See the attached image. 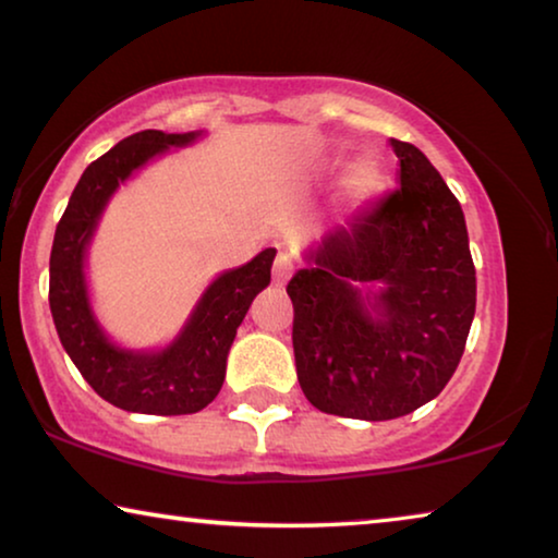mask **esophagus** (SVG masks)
Instances as JSON below:
<instances>
[{
    "mask_svg": "<svg viewBox=\"0 0 558 558\" xmlns=\"http://www.w3.org/2000/svg\"><path fill=\"white\" fill-rule=\"evenodd\" d=\"M290 272H293V260H290V255L286 251H280L276 255V263H272V278H276V282H282Z\"/></svg>",
    "mask_w": 558,
    "mask_h": 558,
    "instance_id": "esophagus-1",
    "label": "esophagus"
}]
</instances>
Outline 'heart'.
Here are the masks:
<instances>
[{
    "label": "heart",
    "mask_w": 558,
    "mask_h": 558,
    "mask_svg": "<svg viewBox=\"0 0 558 558\" xmlns=\"http://www.w3.org/2000/svg\"><path fill=\"white\" fill-rule=\"evenodd\" d=\"M351 185H353L355 193L363 195L365 190H368V187L373 185V174H371L368 170H359V172H355V178H353Z\"/></svg>",
    "instance_id": "obj_1"
}]
</instances>
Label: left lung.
<instances>
[{
	"mask_svg": "<svg viewBox=\"0 0 558 558\" xmlns=\"http://www.w3.org/2000/svg\"><path fill=\"white\" fill-rule=\"evenodd\" d=\"M390 147L401 185L328 232L313 268L286 288L303 393L345 418L390 421L436 398L476 313L459 199L418 147L393 137ZM368 284L385 286L373 314L362 293Z\"/></svg>",
	"mask_w": 558,
	"mask_h": 558,
	"instance_id": "left-lung-1",
	"label": "left lung"
}]
</instances>
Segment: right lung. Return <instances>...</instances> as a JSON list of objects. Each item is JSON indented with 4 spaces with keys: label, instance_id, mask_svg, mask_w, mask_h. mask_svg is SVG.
Masks as SVG:
<instances>
[{
    "label": "right lung",
    "instance_id": "obj_1",
    "mask_svg": "<svg viewBox=\"0 0 558 558\" xmlns=\"http://www.w3.org/2000/svg\"><path fill=\"white\" fill-rule=\"evenodd\" d=\"M195 132L165 135L143 130L97 157L74 187L57 222L49 255V307L64 351L97 396L132 413L185 415L203 411L220 393L228 351L253 298L270 282L276 251L268 247L207 288L178 340L160 353H132L112 345L89 311L85 251L99 213L122 180L149 157L193 143Z\"/></svg>",
    "mask_w": 558,
    "mask_h": 558
}]
</instances>
